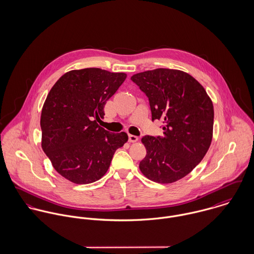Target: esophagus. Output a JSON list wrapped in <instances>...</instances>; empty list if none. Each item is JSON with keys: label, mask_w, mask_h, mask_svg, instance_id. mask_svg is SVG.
Instances as JSON below:
<instances>
[{"label": "esophagus", "mask_w": 254, "mask_h": 254, "mask_svg": "<svg viewBox=\"0 0 254 254\" xmlns=\"http://www.w3.org/2000/svg\"><path fill=\"white\" fill-rule=\"evenodd\" d=\"M128 140H129L130 143H136L139 140V138L137 136H134V135H129Z\"/></svg>", "instance_id": "obj_1"}]
</instances>
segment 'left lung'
<instances>
[{
  "label": "left lung",
  "mask_w": 254,
  "mask_h": 254,
  "mask_svg": "<svg viewBox=\"0 0 254 254\" xmlns=\"http://www.w3.org/2000/svg\"><path fill=\"white\" fill-rule=\"evenodd\" d=\"M131 80L148 99L151 120H163L164 136L142 139L146 155L140 170L151 181L169 184L187 176L204 157L213 132V105L190 74L157 68Z\"/></svg>",
  "instance_id": "obj_1"
}]
</instances>
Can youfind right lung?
Segmentation results:
<instances>
[{"label":"right lung","mask_w":254,"mask_h":254,"mask_svg":"<svg viewBox=\"0 0 254 254\" xmlns=\"http://www.w3.org/2000/svg\"><path fill=\"white\" fill-rule=\"evenodd\" d=\"M125 73L101 68L71 70L51 89L41 114L42 148L54 168L75 184H90L108 171L126 133L98 125L104 108L126 79Z\"/></svg>","instance_id":"obj_1"}]
</instances>
